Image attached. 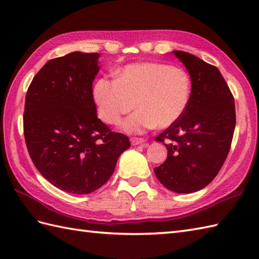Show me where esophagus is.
Returning <instances> with one entry per match:
<instances>
[{
	"label": "esophagus",
	"mask_w": 259,
	"mask_h": 259,
	"mask_svg": "<svg viewBox=\"0 0 259 259\" xmlns=\"http://www.w3.org/2000/svg\"><path fill=\"white\" fill-rule=\"evenodd\" d=\"M146 140L144 138H131V145L133 146H138V145H142L145 144Z\"/></svg>",
	"instance_id": "1"
}]
</instances>
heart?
<instances>
[{
  "label": "heart",
  "instance_id": "1",
  "mask_svg": "<svg viewBox=\"0 0 259 259\" xmlns=\"http://www.w3.org/2000/svg\"><path fill=\"white\" fill-rule=\"evenodd\" d=\"M190 95L189 74L159 62L129 64L118 71L117 79L101 78L93 87L98 114L108 124L137 108L121 124L131 134L171 125L186 111Z\"/></svg>",
  "mask_w": 259,
  "mask_h": 259
}]
</instances>
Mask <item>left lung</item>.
<instances>
[{
    "instance_id": "obj_1",
    "label": "left lung",
    "mask_w": 259,
    "mask_h": 259,
    "mask_svg": "<svg viewBox=\"0 0 259 259\" xmlns=\"http://www.w3.org/2000/svg\"><path fill=\"white\" fill-rule=\"evenodd\" d=\"M190 74L191 95L184 114L157 136L168 157L153 169L167 189L189 194L213 180L226 160L236 125L234 97L219 70L184 51H174Z\"/></svg>"
}]
</instances>
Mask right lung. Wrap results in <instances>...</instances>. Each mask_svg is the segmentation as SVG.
Listing matches in <instances>:
<instances>
[{
    "label": "right lung",
    "instance_id": "1",
    "mask_svg": "<svg viewBox=\"0 0 259 259\" xmlns=\"http://www.w3.org/2000/svg\"><path fill=\"white\" fill-rule=\"evenodd\" d=\"M99 53L72 52L48 61L27 89L23 129L27 151L57 188L85 195L111 177L129 138L97 117L92 82Z\"/></svg>",
    "mask_w": 259,
    "mask_h": 259
}]
</instances>
